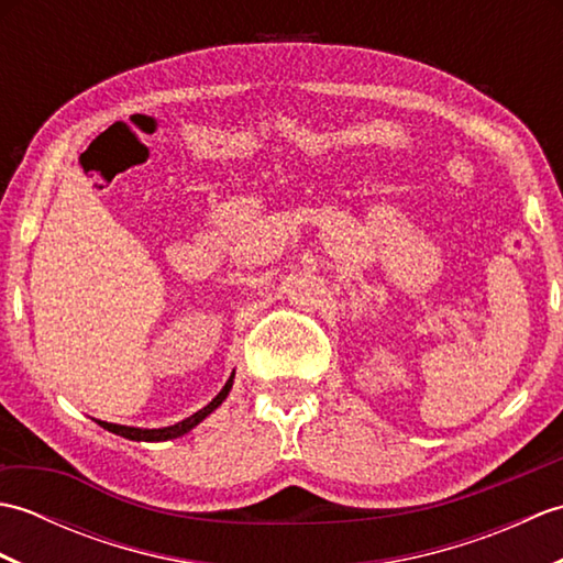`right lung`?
Masks as SVG:
<instances>
[{"label": "right lung", "instance_id": "add662e5", "mask_svg": "<svg viewBox=\"0 0 563 563\" xmlns=\"http://www.w3.org/2000/svg\"><path fill=\"white\" fill-rule=\"evenodd\" d=\"M230 389H232V377L227 379V385H224V389L218 394V397H214L206 409H200L198 413H194V416H188L186 421H181V423H176V426H169V428H152V430H142V428H128V426H118V423H106V421H99L106 430H111V433H115V435H123V438H128V440H145V442H159V440H172V438H178V435H184V433H188L190 428H196L202 418H206L208 413H212L214 409H218V406L224 401V397L227 394H230Z\"/></svg>", "mask_w": 563, "mask_h": 563}]
</instances>
